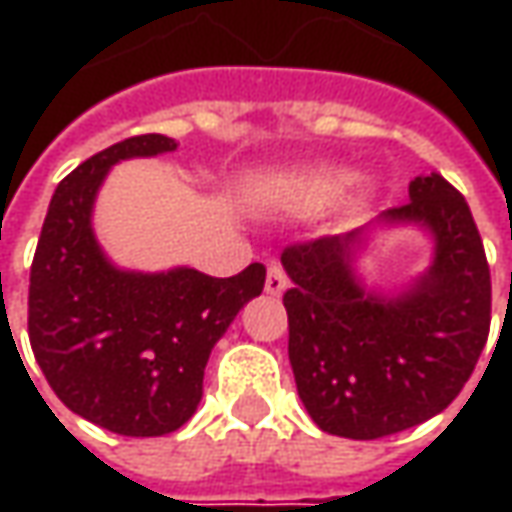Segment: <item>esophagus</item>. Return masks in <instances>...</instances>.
Masks as SVG:
<instances>
[{"mask_svg":"<svg viewBox=\"0 0 512 512\" xmlns=\"http://www.w3.org/2000/svg\"><path fill=\"white\" fill-rule=\"evenodd\" d=\"M287 287H290V279H287L285 267L279 265V262H270L267 267V279H265V290L270 296H282Z\"/></svg>","mask_w":512,"mask_h":512,"instance_id":"34e87169","label":"esophagus"}]
</instances>
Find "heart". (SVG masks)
Instances as JSON below:
<instances>
[{"label": "heart", "mask_w": 512, "mask_h": 512, "mask_svg": "<svg viewBox=\"0 0 512 512\" xmlns=\"http://www.w3.org/2000/svg\"><path fill=\"white\" fill-rule=\"evenodd\" d=\"M342 187V170H316V173H310L305 182H302V196H305L307 202L325 205V202H333L342 193Z\"/></svg>", "instance_id": "obj_1"}]
</instances>
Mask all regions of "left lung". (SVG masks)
I'll return each instance as SVG.
<instances>
[{
	"label": "left lung",
	"mask_w": 512,
	"mask_h": 512,
	"mask_svg": "<svg viewBox=\"0 0 512 512\" xmlns=\"http://www.w3.org/2000/svg\"><path fill=\"white\" fill-rule=\"evenodd\" d=\"M390 219L422 222L436 262L402 299L364 296L350 273L356 233L282 250L287 353L310 419L344 439H382L427 422L470 379L490 333V265L464 196L442 173L410 182Z\"/></svg>",
	"instance_id": "left-lung-1"
}]
</instances>
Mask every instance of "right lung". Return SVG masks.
Returning a JSON list of instances; mask_svg holds the SVG:
<instances>
[{
    "label": "right lung",
    "mask_w": 512,
    "mask_h": 512,
    "mask_svg": "<svg viewBox=\"0 0 512 512\" xmlns=\"http://www.w3.org/2000/svg\"><path fill=\"white\" fill-rule=\"evenodd\" d=\"M173 148L176 139L142 133L70 170L30 265L28 336L50 390L119 436H165L193 416L213 344L265 287L259 262L213 279L190 267L125 273L102 256L90 207L108 168Z\"/></svg>",
    "instance_id": "right-lung-1"
}]
</instances>
